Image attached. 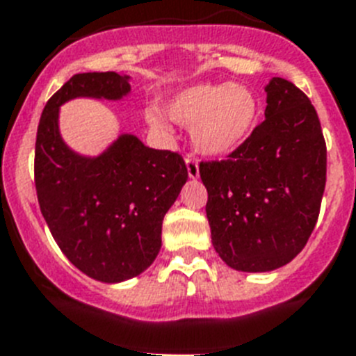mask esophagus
<instances>
[{
  "mask_svg": "<svg viewBox=\"0 0 356 356\" xmlns=\"http://www.w3.org/2000/svg\"><path fill=\"white\" fill-rule=\"evenodd\" d=\"M186 168H188V175H190V179L199 177V163H197V159L193 156L186 157Z\"/></svg>",
  "mask_w": 356,
  "mask_h": 356,
  "instance_id": "34e87169",
  "label": "esophagus"
}]
</instances>
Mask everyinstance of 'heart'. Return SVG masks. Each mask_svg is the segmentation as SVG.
<instances>
[{"mask_svg":"<svg viewBox=\"0 0 356 356\" xmlns=\"http://www.w3.org/2000/svg\"><path fill=\"white\" fill-rule=\"evenodd\" d=\"M175 122L191 127V140L206 156L233 152L252 132L258 118L254 92L238 84H197L182 89L168 102ZM156 131H168V122L157 109L145 113Z\"/></svg>","mask_w":356,"mask_h":356,"instance_id":"b5f03b06","label":"heart"}]
</instances>
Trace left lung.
<instances>
[{
    "instance_id": "left-lung-1",
    "label": "left lung",
    "mask_w": 356,
    "mask_h": 356,
    "mask_svg": "<svg viewBox=\"0 0 356 356\" xmlns=\"http://www.w3.org/2000/svg\"><path fill=\"white\" fill-rule=\"evenodd\" d=\"M265 120L222 161H200L211 240L231 268L292 261L314 231L326 186V141L310 98L285 79L265 88Z\"/></svg>"
}]
</instances>
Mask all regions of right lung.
I'll return each mask as SVG.
<instances>
[{
	"mask_svg": "<svg viewBox=\"0 0 356 356\" xmlns=\"http://www.w3.org/2000/svg\"><path fill=\"white\" fill-rule=\"evenodd\" d=\"M129 76L73 75L46 104L37 127L33 177L41 213L60 251L89 277L120 283L147 270L161 249L166 211L188 179L177 152L123 134L102 156L84 157L58 134V107L76 97L118 100Z\"/></svg>",
	"mask_w": 356,
	"mask_h": 356,
	"instance_id": "right-lung-1",
	"label": "right lung"
}]
</instances>
